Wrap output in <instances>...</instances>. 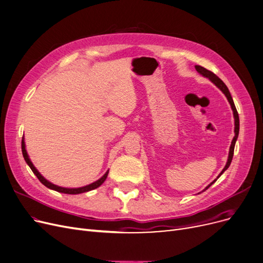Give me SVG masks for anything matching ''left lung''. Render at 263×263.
<instances>
[{
    "mask_svg": "<svg viewBox=\"0 0 263 263\" xmlns=\"http://www.w3.org/2000/svg\"><path fill=\"white\" fill-rule=\"evenodd\" d=\"M196 70H197V72H198L199 74H201L202 76L209 78L210 81H211L217 88L221 90V92L226 96L227 100L229 101V103H230V105H231V108H232V110H233V117H234V138H233V140H232V142H231L230 151H229V156H228V161H227L224 167L222 168V171L220 172V174H219L218 176H217V178H216L215 180H213L208 187H205V189L203 190V191H205L206 189H209V188L214 184V182L222 175V173L224 172V171H226L228 167H229L230 164H231L232 158H233V153H234V146H235V142H236V140H237L238 131H239V119H238V114H237V110H236V108H235L233 99H232V97H231V95H230V91H229V89H228V87L224 85V83L221 81V79H220L218 76H216L213 72L206 70V68L201 66V65H196Z\"/></svg>",
    "mask_w": 263,
    "mask_h": 263,
    "instance_id": "1",
    "label": "left lung"
}]
</instances>
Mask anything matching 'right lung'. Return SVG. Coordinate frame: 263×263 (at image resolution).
I'll return each mask as SVG.
<instances>
[{
  "label": "right lung",
  "instance_id": "obj_1",
  "mask_svg": "<svg viewBox=\"0 0 263 263\" xmlns=\"http://www.w3.org/2000/svg\"><path fill=\"white\" fill-rule=\"evenodd\" d=\"M21 149H22V155H24V158L26 160L27 164L30 166V168L32 170V172L36 175V177L40 179V181L42 182V184L44 186H46L47 188L49 189H52L54 191H58V192H62V193H66V195H78V193H84V192H87V191H90V190H93L98 187H100L103 182L105 181L107 175H108V171H106V173L102 176L101 178H99L98 180H96L95 182H92V184H89L87 186H84V187H79V188H64V187H60V186H57L54 184H52V182H50L49 180H47L46 178H45L39 171L37 168L33 165L32 161L29 158V155L27 153V149H26V143H25V138H22V141H21Z\"/></svg>",
  "mask_w": 263,
  "mask_h": 263
}]
</instances>
